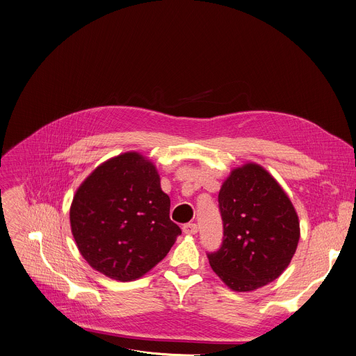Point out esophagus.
Wrapping results in <instances>:
<instances>
[{
    "mask_svg": "<svg viewBox=\"0 0 356 356\" xmlns=\"http://www.w3.org/2000/svg\"><path fill=\"white\" fill-rule=\"evenodd\" d=\"M197 231H198V227L194 222H188V224L183 225V232L187 235H194V234H197Z\"/></svg>",
    "mask_w": 356,
    "mask_h": 356,
    "instance_id": "1",
    "label": "esophagus"
}]
</instances>
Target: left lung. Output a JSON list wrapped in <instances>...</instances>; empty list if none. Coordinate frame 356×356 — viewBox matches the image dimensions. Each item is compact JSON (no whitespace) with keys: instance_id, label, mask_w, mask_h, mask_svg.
Listing matches in <instances>:
<instances>
[{"instance_id":"1","label":"left lung","mask_w":356,"mask_h":356,"mask_svg":"<svg viewBox=\"0 0 356 356\" xmlns=\"http://www.w3.org/2000/svg\"><path fill=\"white\" fill-rule=\"evenodd\" d=\"M224 236L207 252L210 266L235 291L277 279L300 238L296 210L279 183L259 165L234 169L218 194Z\"/></svg>"}]
</instances>
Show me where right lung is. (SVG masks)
<instances>
[{
  "mask_svg": "<svg viewBox=\"0 0 356 356\" xmlns=\"http://www.w3.org/2000/svg\"><path fill=\"white\" fill-rule=\"evenodd\" d=\"M169 213L155 166L128 152L98 166L79 187L70 224L91 268L129 282L156 266L181 234Z\"/></svg>",
  "mask_w": 356,
  "mask_h": 356,
  "instance_id": "right-lung-1",
  "label": "right lung"
}]
</instances>
